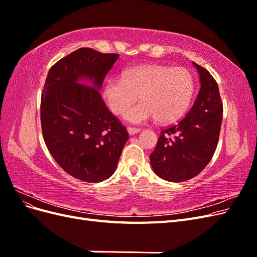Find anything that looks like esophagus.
Masks as SVG:
<instances>
[{"mask_svg":"<svg viewBox=\"0 0 257 257\" xmlns=\"http://www.w3.org/2000/svg\"><path fill=\"white\" fill-rule=\"evenodd\" d=\"M141 132V128H135V127H127V133L130 135H135Z\"/></svg>","mask_w":257,"mask_h":257,"instance_id":"1","label":"esophagus"}]
</instances>
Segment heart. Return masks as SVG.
Returning <instances> with one entry per match:
<instances>
[{"label":"heart","instance_id":"1","mask_svg":"<svg viewBox=\"0 0 257 257\" xmlns=\"http://www.w3.org/2000/svg\"><path fill=\"white\" fill-rule=\"evenodd\" d=\"M194 92V78L183 67L145 65L128 68L123 78L108 79L104 95L113 113L122 114L138 99L142 103L130 108L124 118L131 123L143 124L152 119L172 123L188 109Z\"/></svg>","mask_w":257,"mask_h":257}]
</instances>
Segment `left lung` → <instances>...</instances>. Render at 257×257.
I'll use <instances>...</instances> for the list:
<instances>
[{
	"mask_svg": "<svg viewBox=\"0 0 257 257\" xmlns=\"http://www.w3.org/2000/svg\"><path fill=\"white\" fill-rule=\"evenodd\" d=\"M200 89L189 112L161 132L151 166L160 178L182 182L197 176L211 161L219 142L223 104L219 87L207 69L193 62Z\"/></svg>",
	"mask_w": 257,
	"mask_h": 257,
	"instance_id": "left-lung-1",
	"label": "left lung"
}]
</instances>
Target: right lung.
<instances>
[{
	"label": "right lung",
	"mask_w": 257,
	"mask_h": 257,
	"mask_svg": "<svg viewBox=\"0 0 257 257\" xmlns=\"http://www.w3.org/2000/svg\"><path fill=\"white\" fill-rule=\"evenodd\" d=\"M118 59L116 53L80 48L58 61L45 81L41 100L45 144L59 166L81 181L109 178L128 139L125 126L99 93Z\"/></svg>",
	"instance_id": "right-lung-1"
}]
</instances>
